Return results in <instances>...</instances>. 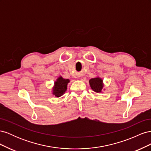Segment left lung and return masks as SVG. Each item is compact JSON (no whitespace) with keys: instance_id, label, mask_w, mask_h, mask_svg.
<instances>
[{"instance_id":"obj_1","label":"left lung","mask_w":151,"mask_h":151,"mask_svg":"<svg viewBox=\"0 0 151 151\" xmlns=\"http://www.w3.org/2000/svg\"><path fill=\"white\" fill-rule=\"evenodd\" d=\"M89 84L91 88L96 93H101L103 89V80L97 77V78H93L89 80Z\"/></svg>"}]
</instances>
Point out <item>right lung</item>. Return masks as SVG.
I'll use <instances>...</instances> for the list:
<instances>
[{
  "label": "right lung",
  "mask_w": 151,
  "mask_h": 151,
  "mask_svg": "<svg viewBox=\"0 0 151 151\" xmlns=\"http://www.w3.org/2000/svg\"><path fill=\"white\" fill-rule=\"evenodd\" d=\"M69 83V80L63 79L60 77L55 83V86L53 88V94L57 97H60L65 93L67 90V84Z\"/></svg>",
  "instance_id": "right-lung-1"
}]
</instances>
